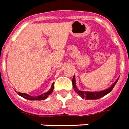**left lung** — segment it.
<instances>
[{
	"label": "left lung",
	"instance_id": "obj_1",
	"mask_svg": "<svg viewBox=\"0 0 129 129\" xmlns=\"http://www.w3.org/2000/svg\"><path fill=\"white\" fill-rule=\"evenodd\" d=\"M119 78V77H118ZM118 78L117 80L111 85L109 88H107L105 90H101V91H97V92H88V91H82V90H79L77 88L76 86V81H75V76L74 75L73 78V86L74 90L76 92H77L79 95H80L82 99H86L88 100H95V99H99L100 98L103 97L104 96H105L106 94H109V92H111V90H113V88H114V86H115V84H117V81L118 80Z\"/></svg>",
	"mask_w": 129,
	"mask_h": 129
}]
</instances>
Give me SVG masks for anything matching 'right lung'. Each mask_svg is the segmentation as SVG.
<instances>
[{
    "label": "right lung",
    "instance_id": "right-lung-1",
    "mask_svg": "<svg viewBox=\"0 0 129 129\" xmlns=\"http://www.w3.org/2000/svg\"><path fill=\"white\" fill-rule=\"evenodd\" d=\"M54 82H53L51 86V88L50 90H48V92H45L44 94H42L41 95L37 96H32L26 93H22V92H18V95H20V96L26 99L27 100H30V101H41V100H45L46 99L48 96L50 95V94L52 93L53 91V88H54Z\"/></svg>",
    "mask_w": 129,
    "mask_h": 129
}]
</instances>
